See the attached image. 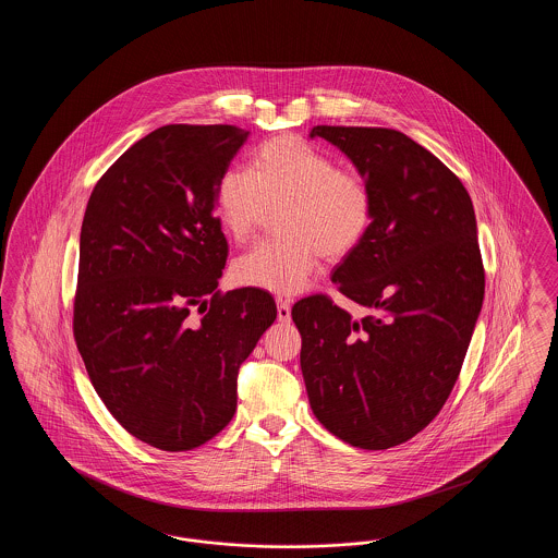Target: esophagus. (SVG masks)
I'll use <instances>...</instances> for the list:
<instances>
[{
    "mask_svg": "<svg viewBox=\"0 0 558 558\" xmlns=\"http://www.w3.org/2000/svg\"><path fill=\"white\" fill-rule=\"evenodd\" d=\"M276 307H278V319L280 322H289L291 319V301L278 296L276 299Z\"/></svg>",
    "mask_w": 558,
    "mask_h": 558,
    "instance_id": "obj_1",
    "label": "esophagus"
}]
</instances>
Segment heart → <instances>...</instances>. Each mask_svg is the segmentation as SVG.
Here are the masks:
<instances>
[{"instance_id": "obj_1", "label": "heart", "mask_w": 558, "mask_h": 558, "mask_svg": "<svg viewBox=\"0 0 558 558\" xmlns=\"http://www.w3.org/2000/svg\"><path fill=\"white\" fill-rule=\"evenodd\" d=\"M219 221L234 242H248L278 211L284 236L251 248L232 266L242 287L294 294L316 274L319 259L349 257L371 232L374 194L366 178L296 137L278 135L251 157V169L226 171L215 187Z\"/></svg>"}]
</instances>
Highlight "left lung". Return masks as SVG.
I'll return each mask as SVG.
<instances>
[{"instance_id":"left-lung-1","label":"left lung","mask_w":558,"mask_h":558,"mask_svg":"<svg viewBox=\"0 0 558 558\" xmlns=\"http://www.w3.org/2000/svg\"><path fill=\"white\" fill-rule=\"evenodd\" d=\"M310 135L366 178L374 221L332 271L371 314L353 319L328 294L292 305L307 398L349 446L387 450L421 433L458 380L485 294L475 211L458 175L405 133L318 125Z\"/></svg>"}]
</instances>
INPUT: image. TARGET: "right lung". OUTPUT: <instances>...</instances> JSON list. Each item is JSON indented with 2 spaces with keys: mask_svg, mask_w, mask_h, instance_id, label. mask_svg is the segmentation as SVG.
Masks as SVG:
<instances>
[{
  "mask_svg": "<svg viewBox=\"0 0 558 558\" xmlns=\"http://www.w3.org/2000/svg\"><path fill=\"white\" fill-rule=\"evenodd\" d=\"M248 132L165 125L87 201L73 335L114 421L162 451L194 450L236 412L240 364L276 319L259 289H217L228 240L215 187Z\"/></svg>",
  "mask_w": 558,
  "mask_h": 558,
  "instance_id": "right-lung-1",
  "label": "right lung"
}]
</instances>
